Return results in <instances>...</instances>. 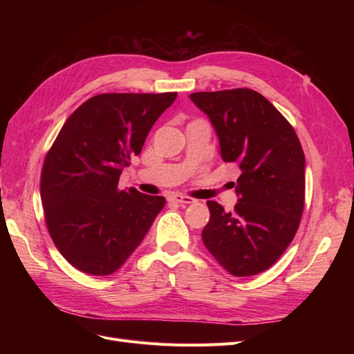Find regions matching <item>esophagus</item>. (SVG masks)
Returning <instances> with one entry per match:
<instances>
[{"mask_svg":"<svg viewBox=\"0 0 354 354\" xmlns=\"http://www.w3.org/2000/svg\"><path fill=\"white\" fill-rule=\"evenodd\" d=\"M168 201H169L171 203H177V205H186V203H195V202H196L194 198L185 196V195H178V194L168 196Z\"/></svg>","mask_w":354,"mask_h":354,"instance_id":"esophagus-1","label":"esophagus"}]
</instances>
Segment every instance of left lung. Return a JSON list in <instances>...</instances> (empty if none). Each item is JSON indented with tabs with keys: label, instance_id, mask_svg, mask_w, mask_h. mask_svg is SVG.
<instances>
[{
	"label": "left lung",
	"instance_id": "obj_1",
	"mask_svg": "<svg viewBox=\"0 0 354 354\" xmlns=\"http://www.w3.org/2000/svg\"><path fill=\"white\" fill-rule=\"evenodd\" d=\"M190 100L209 118L224 162H236L242 171L232 212L207 202L211 216L203 245L233 276L261 273L279 260L301 221V143L285 116L254 90L201 91Z\"/></svg>",
	"mask_w": 354,
	"mask_h": 354
}]
</instances>
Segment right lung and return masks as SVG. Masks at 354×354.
<instances>
[{
  "mask_svg": "<svg viewBox=\"0 0 354 354\" xmlns=\"http://www.w3.org/2000/svg\"><path fill=\"white\" fill-rule=\"evenodd\" d=\"M176 97L104 93L63 124L42 165L39 190L50 236L75 269L93 276L116 272L164 208V196L120 190L118 183Z\"/></svg>",
  "mask_w": 354,
  "mask_h": 354,
  "instance_id": "right-lung-1",
  "label": "right lung"
}]
</instances>
